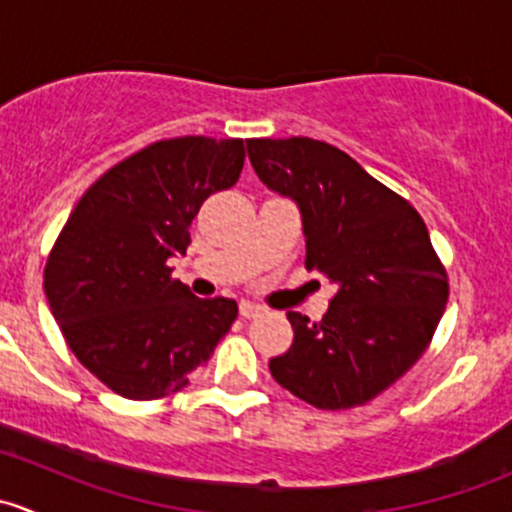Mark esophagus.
Here are the masks:
<instances>
[{
  "mask_svg": "<svg viewBox=\"0 0 512 512\" xmlns=\"http://www.w3.org/2000/svg\"><path fill=\"white\" fill-rule=\"evenodd\" d=\"M262 312H265V309L257 307V304H252V302H242L240 304V317L242 319H255V317H260Z\"/></svg>",
  "mask_w": 512,
  "mask_h": 512,
  "instance_id": "34e87169",
  "label": "esophagus"
}]
</instances>
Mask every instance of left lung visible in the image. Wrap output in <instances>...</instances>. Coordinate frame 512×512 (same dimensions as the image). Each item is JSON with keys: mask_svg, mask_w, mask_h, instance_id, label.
<instances>
[{"mask_svg": "<svg viewBox=\"0 0 512 512\" xmlns=\"http://www.w3.org/2000/svg\"><path fill=\"white\" fill-rule=\"evenodd\" d=\"M267 188L297 200L309 272L337 285L319 322L287 312L294 342L277 384L322 411L369 404L421 359L448 302V275L414 205L352 156L314 138H250Z\"/></svg>", "mask_w": 512, "mask_h": 512, "instance_id": "8db88e82", "label": "left lung"}]
</instances>
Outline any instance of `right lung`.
<instances>
[{
    "mask_svg": "<svg viewBox=\"0 0 512 512\" xmlns=\"http://www.w3.org/2000/svg\"><path fill=\"white\" fill-rule=\"evenodd\" d=\"M242 165V138L156 141L106 170L61 227L44 267L51 314L81 366L123 399L188 386L237 319L235 299L195 297L168 260Z\"/></svg>",
    "mask_w": 512,
    "mask_h": 512,
    "instance_id": "1",
    "label": "right lung"
}]
</instances>
